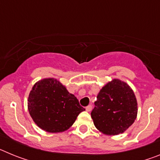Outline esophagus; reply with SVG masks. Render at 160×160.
I'll list each match as a JSON object with an SVG mask.
<instances>
[{"label": "esophagus", "mask_w": 160, "mask_h": 160, "mask_svg": "<svg viewBox=\"0 0 160 160\" xmlns=\"http://www.w3.org/2000/svg\"><path fill=\"white\" fill-rule=\"evenodd\" d=\"M86 110H87V111H88V112L91 111V110H92V106H91V105L87 106V107H86Z\"/></svg>", "instance_id": "obj_1"}]
</instances>
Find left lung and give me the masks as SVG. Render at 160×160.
I'll return each mask as SVG.
<instances>
[{
	"instance_id": "8db88e82",
	"label": "left lung",
	"mask_w": 160,
	"mask_h": 160,
	"mask_svg": "<svg viewBox=\"0 0 160 160\" xmlns=\"http://www.w3.org/2000/svg\"><path fill=\"white\" fill-rule=\"evenodd\" d=\"M91 118L95 128L107 135L123 133L135 122L137 100L131 87L114 79L101 89L94 102Z\"/></svg>"
}]
</instances>
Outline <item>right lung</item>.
<instances>
[{
    "instance_id": "1",
    "label": "right lung",
    "mask_w": 160,
    "mask_h": 160,
    "mask_svg": "<svg viewBox=\"0 0 160 160\" xmlns=\"http://www.w3.org/2000/svg\"><path fill=\"white\" fill-rule=\"evenodd\" d=\"M28 110L35 123L50 133L66 131L85 109L57 79L35 83L28 98Z\"/></svg>"
}]
</instances>
